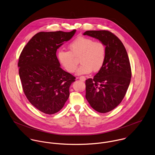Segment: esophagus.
<instances>
[{"instance_id": "1", "label": "esophagus", "mask_w": 155, "mask_h": 155, "mask_svg": "<svg viewBox=\"0 0 155 155\" xmlns=\"http://www.w3.org/2000/svg\"><path fill=\"white\" fill-rule=\"evenodd\" d=\"M77 78H79L80 80H81V81H85V80H86V78H85L84 77H83V76H81V77H78Z\"/></svg>"}]
</instances>
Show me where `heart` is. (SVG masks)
Returning <instances> with one entry per match:
<instances>
[{
  "label": "heart",
  "mask_w": 155,
  "mask_h": 155,
  "mask_svg": "<svg viewBox=\"0 0 155 155\" xmlns=\"http://www.w3.org/2000/svg\"><path fill=\"white\" fill-rule=\"evenodd\" d=\"M70 51L60 49L57 53L59 63L70 73L75 72L79 58L81 65L77 70V75L88 74L93 71H99L104 65L106 57V47L100 41H94L86 37H78L69 45Z\"/></svg>",
  "instance_id": "heart-1"
}]
</instances>
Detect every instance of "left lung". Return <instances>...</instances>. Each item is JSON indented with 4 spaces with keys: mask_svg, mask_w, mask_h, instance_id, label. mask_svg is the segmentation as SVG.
Returning a JSON list of instances; mask_svg holds the SVG:
<instances>
[{
    "mask_svg": "<svg viewBox=\"0 0 155 155\" xmlns=\"http://www.w3.org/2000/svg\"><path fill=\"white\" fill-rule=\"evenodd\" d=\"M87 35L98 39L106 47V60L94 77L86 80V98L91 106L100 113H107L123 100L130 83L132 72L126 49L112 32L87 31Z\"/></svg>",
    "mask_w": 155,
    "mask_h": 155,
    "instance_id": "obj_1",
    "label": "left lung"
}]
</instances>
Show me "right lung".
I'll use <instances>...</instances> for the list:
<instances>
[{
    "label": "right lung",
    "instance_id": "obj_1",
    "mask_svg": "<svg viewBox=\"0 0 155 155\" xmlns=\"http://www.w3.org/2000/svg\"><path fill=\"white\" fill-rule=\"evenodd\" d=\"M75 32H40L20 55L18 74L24 94L31 104L44 114L58 112L69 97V87L75 77L60 68L56 52Z\"/></svg>",
    "mask_w": 155,
    "mask_h": 155
}]
</instances>
